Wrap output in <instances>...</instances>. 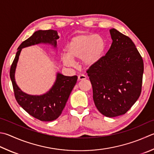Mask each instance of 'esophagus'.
<instances>
[{"mask_svg":"<svg viewBox=\"0 0 154 154\" xmlns=\"http://www.w3.org/2000/svg\"><path fill=\"white\" fill-rule=\"evenodd\" d=\"M85 79H86V76H85V74H80L78 76V80H82Z\"/></svg>","mask_w":154,"mask_h":154,"instance_id":"34e87169","label":"esophagus"}]
</instances>
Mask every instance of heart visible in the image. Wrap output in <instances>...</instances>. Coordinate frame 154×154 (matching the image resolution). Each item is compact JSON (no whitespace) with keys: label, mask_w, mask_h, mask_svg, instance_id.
Instances as JSON below:
<instances>
[{"label":"heart","mask_w":154,"mask_h":154,"mask_svg":"<svg viewBox=\"0 0 154 154\" xmlns=\"http://www.w3.org/2000/svg\"><path fill=\"white\" fill-rule=\"evenodd\" d=\"M105 43L99 35L81 34L74 37L66 46V54L62 59L64 65L72 66L74 60L80 59L84 66L91 67L99 62L103 57Z\"/></svg>","instance_id":"heart-1"}]
</instances>
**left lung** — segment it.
Instances as JSON below:
<instances>
[{
    "label": "left lung",
    "instance_id": "8db88e82",
    "mask_svg": "<svg viewBox=\"0 0 154 154\" xmlns=\"http://www.w3.org/2000/svg\"><path fill=\"white\" fill-rule=\"evenodd\" d=\"M109 31L111 48L87 73L96 107L106 117H115L125 114L140 97L143 62L129 37L115 29Z\"/></svg>",
    "mask_w": 154,
    "mask_h": 154
}]
</instances>
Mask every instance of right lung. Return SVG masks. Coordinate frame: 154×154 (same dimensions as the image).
<instances>
[{
    "label": "right lung",
    "instance_id": "1",
    "mask_svg": "<svg viewBox=\"0 0 154 154\" xmlns=\"http://www.w3.org/2000/svg\"><path fill=\"white\" fill-rule=\"evenodd\" d=\"M59 38L57 31L50 29L35 31L19 45L10 69V78L17 103L30 115L42 121L56 120L62 114L69 96L77 82V76H66L57 72L54 85L46 93L31 95L23 92L17 86L14 75L23 48L44 43L51 45L56 49L57 39Z\"/></svg>",
    "mask_w": 154,
    "mask_h": 154
}]
</instances>
